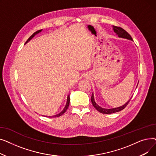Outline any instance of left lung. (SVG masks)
<instances>
[{
	"label": "left lung",
	"mask_w": 156,
	"mask_h": 156,
	"mask_svg": "<svg viewBox=\"0 0 156 156\" xmlns=\"http://www.w3.org/2000/svg\"><path fill=\"white\" fill-rule=\"evenodd\" d=\"M112 28H113L114 32H115L116 34L118 35L119 37L125 38H127V39H129V40H133L132 37H131L130 35L128 34V33L127 31H126L124 29H122V28H121L119 27H116V26L112 27ZM130 100H131V99L125 105L121 106V107H119V108H114V109H104V108H101L100 106H99L95 103V102L94 101V94H92V95L91 97V101H92V104L94 105V107L98 111L102 113V114H112V113L119 112V111L123 109L124 108H125L126 106L129 102Z\"/></svg>",
	"instance_id": "obj_1"
}]
</instances>
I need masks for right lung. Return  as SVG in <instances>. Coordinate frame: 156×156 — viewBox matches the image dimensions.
Masks as SVG:
<instances>
[{
  "label": "right lung",
  "mask_w": 156,
  "mask_h": 156,
  "mask_svg": "<svg viewBox=\"0 0 156 156\" xmlns=\"http://www.w3.org/2000/svg\"><path fill=\"white\" fill-rule=\"evenodd\" d=\"M42 30H38V31H37L36 32H35L34 34H33V35H31L30 37V38L27 40V41L26 42V43L25 44H27L28 42H29V41L34 37L36 34H38L39 32H40L41 31H42ZM69 99H70V98H69V95H68V99H67V102H66V105H65V108H64V109L60 112V113H59V114H56V115H54V116H51V117H52V118H56V117H59V116H61V115H62V114L66 111V110L68 109V107H69ZM50 117V116H49Z\"/></svg>",
  "instance_id": "1"
}]
</instances>
